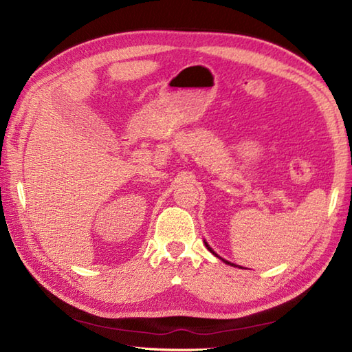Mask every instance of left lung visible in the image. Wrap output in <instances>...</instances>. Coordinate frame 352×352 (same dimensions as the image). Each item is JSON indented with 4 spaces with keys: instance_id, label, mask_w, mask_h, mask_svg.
<instances>
[{
    "instance_id": "1",
    "label": "left lung",
    "mask_w": 352,
    "mask_h": 352,
    "mask_svg": "<svg viewBox=\"0 0 352 352\" xmlns=\"http://www.w3.org/2000/svg\"><path fill=\"white\" fill-rule=\"evenodd\" d=\"M204 243H206V246H207V250H208V251H212V252H213V250L210 248V246H208V243H207V242H204ZM213 254H214V252H213ZM223 261H226V263H230V261H227V260H223ZM230 265H231V263H230ZM231 266H233V265H231Z\"/></svg>"
}]
</instances>
